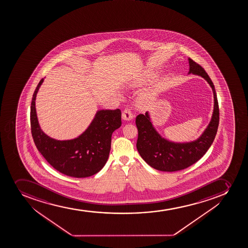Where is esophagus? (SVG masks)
Masks as SVG:
<instances>
[{
    "mask_svg": "<svg viewBox=\"0 0 248 248\" xmlns=\"http://www.w3.org/2000/svg\"><path fill=\"white\" fill-rule=\"evenodd\" d=\"M133 115L129 109H124L122 113V119L126 121L133 120Z\"/></svg>",
    "mask_w": 248,
    "mask_h": 248,
    "instance_id": "34e87169",
    "label": "esophagus"
}]
</instances>
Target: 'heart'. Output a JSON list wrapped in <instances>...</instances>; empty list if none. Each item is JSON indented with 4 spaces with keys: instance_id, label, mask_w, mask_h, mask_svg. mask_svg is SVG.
<instances>
[{
    "instance_id": "heart-1",
    "label": "heart",
    "mask_w": 248,
    "mask_h": 248,
    "mask_svg": "<svg viewBox=\"0 0 248 248\" xmlns=\"http://www.w3.org/2000/svg\"><path fill=\"white\" fill-rule=\"evenodd\" d=\"M155 97H156L155 92H148V93L143 94L138 98V107L140 108H148L155 101Z\"/></svg>"
}]
</instances>
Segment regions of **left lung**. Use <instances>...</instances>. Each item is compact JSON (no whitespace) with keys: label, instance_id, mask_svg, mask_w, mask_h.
<instances>
[{"label":"left lung","instance_id":"obj_1","mask_svg":"<svg viewBox=\"0 0 248 248\" xmlns=\"http://www.w3.org/2000/svg\"><path fill=\"white\" fill-rule=\"evenodd\" d=\"M188 74L203 78L214 92V112L211 120L201 137L190 142H174L162 138L153 125L149 112L136 118L138 129L137 148L140 157L150 167L161 171L173 172L186 169L201 159L214 142L219 124V108L214 85L205 70L188 58Z\"/></svg>","mask_w":248,"mask_h":248}]
</instances>
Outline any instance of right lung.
<instances>
[{"label":"right lung","instance_id":"right-lung-1","mask_svg":"<svg viewBox=\"0 0 248 248\" xmlns=\"http://www.w3.org/2000/svg\"><path fill=\"white\" fill-rule=\"evenodd\" d=\"M44 82L37 86L31 106V127L34 144L55 169L75 178H86L100 171L109 157L113 132L121 126V111L99 110L86 131L71 140H60L45 134L39 126L35 98Z\"/></svg>","mask_w":248,"mask_h":248}]
</instances>
